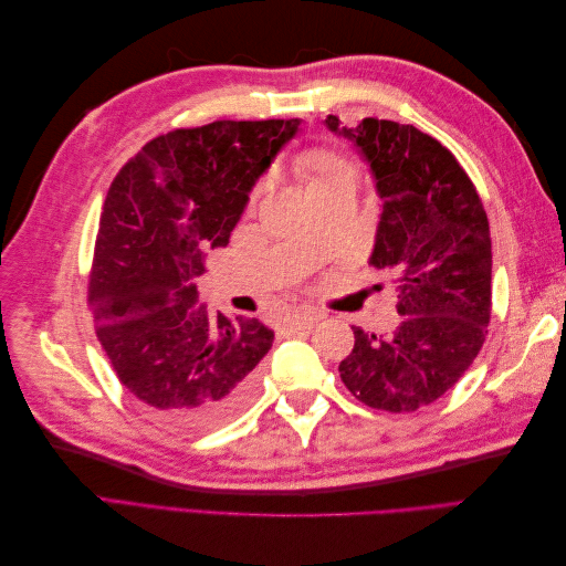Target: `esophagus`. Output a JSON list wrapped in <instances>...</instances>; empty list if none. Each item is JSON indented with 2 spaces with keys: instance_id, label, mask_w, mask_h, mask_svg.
<instances>
[{
  "instance_id": "obj_1",
  "label": "esophagus",
  "mask_w": 566,
  "mask_h": 566,
  "mask_svg": "<svg viewBox=\"0 0 566 566\" xmlns=\"http://www.w3.org/2000/svg\"><path fill=\"white\" fill-rule=\"evenodd\" d=\"M318 314L316 312H295V314H290L283 323H285V328L287 331H293V333H297V331H306V328H312V325H316L318 323Z\"/></svg>"
}]
</instances>
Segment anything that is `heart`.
<instances>
[{
  "label": "heart",
  "instance_id": "b5f03b06",
  "mask_svg": "<svg viewBox=\"0 0 566 566\" xmlns=\"http://www.w3.org/2000/svg\"><path fill=\"white\" fill-rule=\"evenodd\" d=\"M300 172L306 179V184L316 186L323 181H331L335 177H345V175H354V167L345 160L339 158L337 153L331 150H310L304 153L300 158Z\"/></svg>",
  "mask_w": 566,
  "mask_h": 566
}]
</instances>
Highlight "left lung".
I'll list each match as a JSON object with an SVG mask.
<instances>
[{"label": "left lung", "mask_w": 566, "mask_h": 566, "mask_svg": "<svg viewBox=\"0 0 566 566\" xmlns=\"http://www.w3.org/2000/svg\"><path fill=\"white\" fill-rule=\"evenodd\" d=\"M325 127L354 144L380 198L370 264L397 281L401 323L354 328L339 378L354 397L401 413L449 391L484 345L491 318V235L484 205L453 153L413 125L366 117Z\"/></svg>", "instance_id": "obj_1"}]
</instances>
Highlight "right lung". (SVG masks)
<instances>
[{
    "instance_id": "obj_1",
    "label": "right lung",
    "mask_w": 566,
    "mask_h": 566,
    "mask_svg": "<svg viewBox=\"0 0 566 566\" xmlns=\"http://www.w3.org/2000/svg\"><path fill=\"white\" fill-rule=\"evenodd\" d=\"M300 119H219L148 142L119 169L101 214L90 304L111 366L177 430H212L260 387L273 331L210 314L196 279L205 250L227 248L250 191Z\"/></svg>"
}]
</instances>
